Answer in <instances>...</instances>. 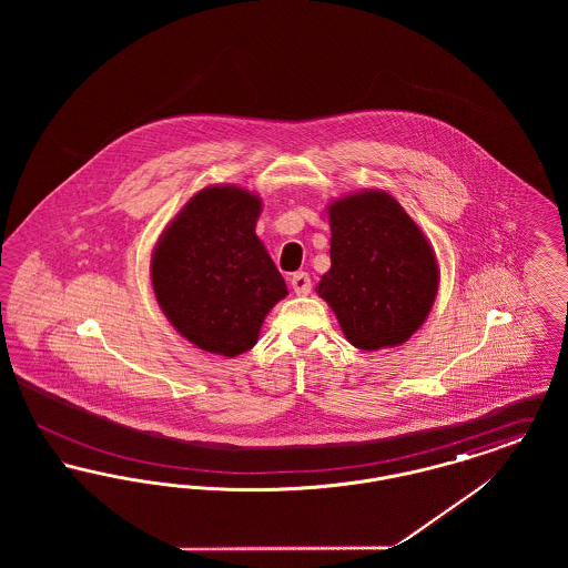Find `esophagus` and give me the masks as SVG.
Here are the masks:
<instances>
[{
	"label": "esophagus",
	"mask_w": 568,
	"mask_h": 568,
	"mask_svg": "<svg viewBox=\"0 0 568 568\" xmlns=\"http://www.w3.org/2000/svg\"><path fill=\"white\" fill-rule=\"evenodd\" d=\"M311 287H313V283H311L308 272H296L292 276V290L296 292V296H308Z\"/></svg>",
	"instance_id": "obj_1"
}]
</instances>
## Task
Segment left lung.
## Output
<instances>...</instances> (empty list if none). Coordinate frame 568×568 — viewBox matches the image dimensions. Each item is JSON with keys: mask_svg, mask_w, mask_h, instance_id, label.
<instances>
[{"mask_svg": "<svg viewBox=\"0 0 568 568\" xmlns=\"http://www.w3.org/2000/svg\"><path fill=\"white\" fill-rule=\"evenodd\" d=\"M329 262L317 294L347 341L364 352L410 338L433 308L438 271L433 248L385 191H364L329 206Z\"/></svg>", "mask_w": 568, "mask_h": 568, "instance_id": "1", "label": "left lung"}]
</instances>
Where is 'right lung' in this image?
I'll use <instances>...</instances> for the list:
<instances>
[{"label":"right lung","mask_w":568,"mask_h":568,"mask_svg":"<svg viewBox=\"0 0 568 568\" xmlns=\"http://www.w3.org/2000/svg\"><path fill=\"white\" fill-rule=\"evenodd\" d=\"M260 200L239 187H206L168 225L153 253L158 302L195 347L248 352L285 281L255 236Z\"/></svg>","instance_id":"right-lung-1"}]
</instances>
